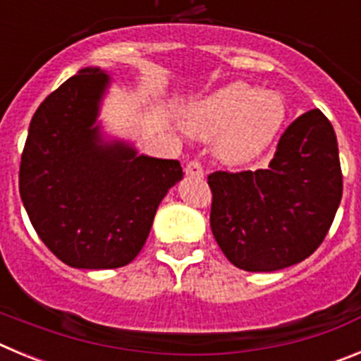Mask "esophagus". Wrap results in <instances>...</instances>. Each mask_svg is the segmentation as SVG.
I'll list each match as a JSON object with an SVG mask.
<instances>
[{
    "mask_svg": "<svg viewBox=\"0 0 361 361\" xmlns=\"http://www.w3.org/2000/svg\"><path fill=\"white\" fill-rule=\"evenodd\" d=\"M186 175L188 177H202L204 175V170H202V166H200V162L197 161H191L190 164L186 166Z\"/></svg>",
    "mask_w": 361,
    "mask_h": 361,
    "instance_id": "34e87169",
    "label": "esophagus"
}]
</instances>
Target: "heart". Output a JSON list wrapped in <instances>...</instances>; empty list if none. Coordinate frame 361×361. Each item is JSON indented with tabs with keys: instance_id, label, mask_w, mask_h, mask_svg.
Masks as SVG:
<instances>
[{
	"instance_id": "1",
	"label": "heart",
	"mask_w": 361,
	"mask_h": 361,
	"mask_svg": "<svg viewBox=\"0 0 361 361\" xmlns=\"http://www.w3.org/2000/svg\"><path fill=\"white\" fill-rule=\"evenodd\" d=\"M286 114L279 92L235 81L193 99L184 108L183 121L191 135L213 137V153L220 162L244 166L266 152Z\"/></svg>"
}]
</instances>
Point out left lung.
<instances>
[{"instance_id": "left-lung-1", "label": "left lung", "mask_w": 361, "mask_h": 361, "mask_svg": "<svg viewBox=\"0 0 361 361\" xmlns=\"http://www.w3.org/2000/svg\"><path fill=\"white\" fill-rule=\"evenodd\" d=\"M213 237L238 269L279 271L317 251L342 200L333 124L311 110L289 124L266 170L215 171Z\"/></svg>"}]
</instances>
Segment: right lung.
Masks as SVG:
<instances>
[{"label":"right lung","mask_w":361,"mask_h":361,"mask_svg":"<svg viewBox=\"0 0 361 361\" xmlns=\"http://www.w3.org/2000/svg\"><path fill=\"white\" fill-rule=\"evenodd\" d=\"M111 86L86 66L44 99L28 126L19 195L32 226L59 260L114 269L142 250L159 204L184 177L178 161L139 153L101 117Z\"/></svg>","instance_id":"1"}]
</instances>
